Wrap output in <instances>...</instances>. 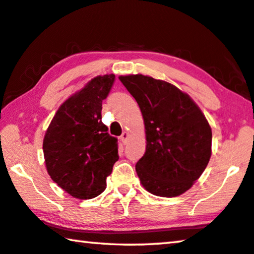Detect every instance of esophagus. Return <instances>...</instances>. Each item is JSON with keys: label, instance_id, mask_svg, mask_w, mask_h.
<instances>
[{"label": "esophagus", "instance_id": "1", "mask_svg": "<svg viewBox=\"0 0 254 254\" xmlns=\"http://www.w3.org/2000/svg\"><path fill=\"white\" fill-rule=\"evenodd\" d=\"M128 138H129V132H128V131H123L122 136H120V140H122L124 144H126Z\"/></svg>", "mask_w": 254, "mask_h": 254}]
</instances>
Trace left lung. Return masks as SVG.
Here are the masks:
<instances>
[{
    "instance_id": "8db88e82",
    "label": "left lung",
    "mask_w": 254,
    "mask_h": 254,
    "mask_svg": "<svg viewBox=\"0 0 254 254\" xmlns=\"http://www.w3.org/2000/svg\"><path fill=\"white\" fill-rule=\"evenodd\" d=\"M119 79L135 97L145 127V153L135 167L140 184L157 196L182 195L211 157L208 120L192 97L168 81L140 73Z\"/></svg>"
}]
</instances>
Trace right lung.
Instances as JSON below:
<instances>
[{"instance_id": "right-lung-1", "label": "right lung", "mask_w": 254, "mask_h": 254, "mask_svg": "<svg viewBox=\"0 0 254 254\" xmlns=\"http://www.w3.org/2000/svg\"><path fill=\"white\" fill-rule=\"evenodd\" d=\"M115 75L96 76L58 109L43 139L46 170L54 183L76 198H93L107 187L119 159L117 138L102 123V101Z\"/></svg>"}]
</instances>
